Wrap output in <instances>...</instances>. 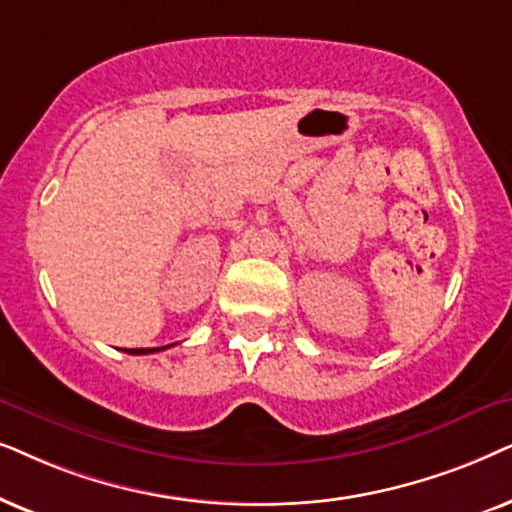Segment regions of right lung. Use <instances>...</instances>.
<instances>
[{
  "instance_id": "right-lung-1",
  "label": "right lung",
  "mask_w": 512,
  "mask_h": 512,
  "mask_svg": "<svg viewBox=\"0 0 512 512\" xmlns=\"http://www.w3.org/2000/svg\"><path fill=\"white\" fill-rule=\"evenodd\" d=\"M168 346H173V344H168ZM161 349H166V346H161ZM161 349H126V353H154V351H161Z\"/></svg>"
}]
</instances>
